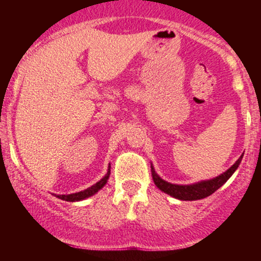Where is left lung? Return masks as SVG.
Segmentation results:
<instances>
[{
	"instance_id": "obj_1",
	"label": "left lung",
	"mask_w": 261,
	"mask_h": 261,
	"mask_svg": "<svg viewBox=\"0 0 261 261\" xmlns=\"http://www.w3.org/2000/svg\"><path fill=\"white\" fill-rule=\"evenodd\" d=\"M243 154L238 158V161L230 167L229 169H227L223 174L216 176V178L211 179V180L206 181H200L197 184L193 185H176V184H170V182L163 180L158 176L157 173L154 172V168L151 166V172H152V178H153L154 184L157 185L158 189H161L162 191H164L168 195L175 197L179 200H187V201H193V200H200L203 197H207L214 194L218 188H221L222 185L230 178V175L236 172V169L238 168L239 163L242 162Z\"/></svg>"
}]
</instances>
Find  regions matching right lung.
I'll return each instance as SVG.
<instances>
[{
  "label": "right lung",
  "instance_id": "obj_1",
  "mask_svg": "<svg viewBox=\"0 0 261 261\" xmlns=\"http://www.w3.org/2000/svg\"><path fill=\"white\" fill-rule=\"evenodd\" d=\"M110 175V167L109 169H108V173L106 175L103 176V178L100 179L99 181L95 182L94 185H92L91 188L86 189V190L83 191H80V193H74V194H70V195H56L59 197V199L61 200H65V201H80V200H83V199H87V197L94 195L95 193H98V190H100L101 188L106 185V182L108 180V178H109Z\"/></svg>",
  "mask_w": 261,
  "mask_h": 261
}]
</instances>
